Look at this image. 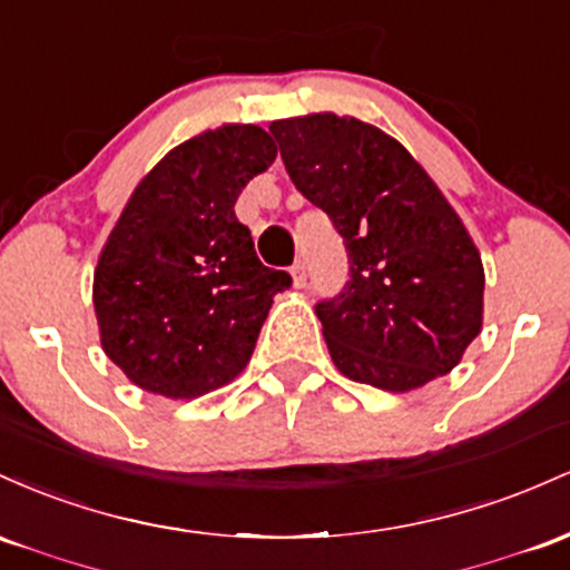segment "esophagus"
I'll return each mask as SVG.
<instances>
[{
  "mask_svg": "<svg viewBox=\"0 0 570 570\" xmlns=\"http://www.w3.org/2000/svg\"><path fill=\"white\" fill-rule=\"evenodd\" d=\"M291 274H293V285H296V287H304L306 285V266H304V261H296V264H293V268H291Z\"/></svg>",
  "mask_w": 570,
  "mask_h": 570,
  "instance_id": "34e87169",
  "label": "esophagus"
}]
</instances>
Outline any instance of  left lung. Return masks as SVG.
Returning a JSON list of instances; mask_svg holds the SVG:
<instances>
[{
  "instance_id": "8db88e82",
  "label": "left lung",
  "mask_w": 570,
  "mask_h": 570,
  "mask_svg": "<svg viewBox=\"0 0 570 570\" xmlns=\"http://www.w3.org/2000/svg\"><path fill=\"white\" fill-rule=\"evenodd\" d=\"M268 131L293 185L347 247V285L315 306L336 368L387 393L450 374L482 331L484 268L439 185L399 139L350 115Z\"/></svg>"
}]
</instances>
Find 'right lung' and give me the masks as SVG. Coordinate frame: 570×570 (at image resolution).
<instances>
[{"label":"right lung","instance_id":"obj_1","mask_svg":"<svg viewBox=\"0 0 570 570\" xmlns=\"http://www.w3.org/2000/svg\"><path fill=\"white\" fill-rule=\"evenodd\" d=\"M277 158L253 124L177 145L134 188L101 247L94 309L101 350L137 387L190 401L245 371L291 274L258 261L234 215Z\"/></svg>","mask_w":570,"mask_h":570}]
</instances>
